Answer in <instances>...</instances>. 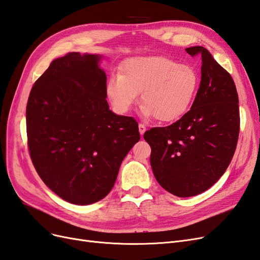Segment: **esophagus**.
<instances>
[{"label": "esophagus", "instance_id": "34e87169", "mask_svg": "<svg viewBox=\"0 0 260 260\" xmlns=\"http://www.w3.org/2000/svg\"><path fill=\"white\" fill-rule=\"evenodd\" d=\"M139 131H140V135L143 136L144 132L146 131V127H145V125L142 124V123H140V124H139Z\"/></svg>", "mask_w": 260, "mask_h": 260}]
</instances>
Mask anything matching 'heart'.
Listing matches in <instances>:
<instances>
[{
  "instance_id": "b5f03b06",
  "label": "heart",
  "mask_w": 260,
  "mask_h": 260,
  "mask_svg": "<svg viewBox=\"0 0 260 260\" xmlns=\"http://www.w3.org/2000/svg\"><path fill=\"white\" fill-rule=\"evenodd\" d=\"M200 76L190 65L159 55L136 56L125 60L121 75H113L106 93L115 111L129 112L141 94V115L172 122L183 117L200 88Z\"/></svg>"
}]
</instances>
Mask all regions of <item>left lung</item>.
Segmentation results:
<instances>
[{"label":"left lung","instance_id":"8db88e82","mask_svg":"<svg viewBox=\"0 0 260 260\" xmlns=\"http://www.w3.org/2000/svg\"><path fill=\"white\" fill-rule=\"evenodd\" d=\"M185 51L191 56L202 55L201 84L193 105L175 123L144 133L157 182L179 198L205 192L221 178L240 132L239 96L230 74L203 46Z\"/></svg>","mask_w":260,"mask_h":260}]
</instances>
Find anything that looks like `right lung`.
<instances>
[{
    "mask_svg": "<svg viewBox=\"0 0 260 260\" xmlns=\"http://www.w3.org/2000/svg\"><path fill=\"white\" fill-rule=\"evenodd\" d=\"M102 55L68 53L35 82L26 108L31 160L64 201L90 205L111 192L140 140L138 122L109 109Z\"/></svg>",
    "mask_w": 260,
    "mask_h": 260,
    "instance_id": "add662e5",
    "label": "right lung"
}]
</instances>
